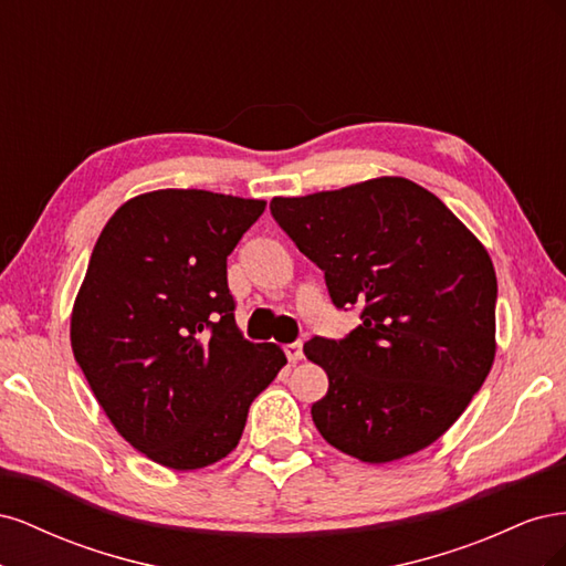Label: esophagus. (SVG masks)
I'll return each mask as SVG.
<instances>
[{
    "label": "esophagus",
    "instance_id": "34e87169",
    "mask_svg": "<svg viewBox=\"0 0 566 566\" xmlns=\"http://www.w3.org/2000/svg\"><path fill=\"white\" fill-rule=\"evenodd\" d=\"M285 356L290 364H297L302 358V342L297 339V342H290V345H285Z\"/></svg>",
    "mask_w": 566,
    "mask_h": 566
}]
</instances>
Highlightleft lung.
Wrapping results in <instances>:
<instances>
[{
	"label": "left lung",
	"mask_w": 566,
	"mask_h": 566,
	"mask_svg": "<svg viewBox=\"0 0 566 566\" xmlns=\"http://www.w3.org/2000/svg\"><path fill=\"white\" fill-rule=\"evenodd\" d=\"M271 217L361 325L304 345L328 373L312 406L321 437L364 462L430 447L484 385L495 354L499 283L484 245L422 186L382 177L273 198Z\"/></svg>",
	"instance_id": "8db88e82"
}]
</instances>
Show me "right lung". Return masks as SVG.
I'll return each instance as SVG.
<instances>
[{"mask_svg":"<svg viewBox=\"0 0 566 566\" xmlns=\"http://www.w3.org/2000/svg\"><path fill=\"white\" fill-rule=\"evenodd\" d=\"M264 205L165 188L125 202L94 245L71 321L75 361L115 430L165 468L227 458L285 366L281 347L238 331L227 281Z\"/></svg>","mask_w":566,"mask_h":566,"instance_id":"right-lung-1","label":"right lung"}]
</instances>
